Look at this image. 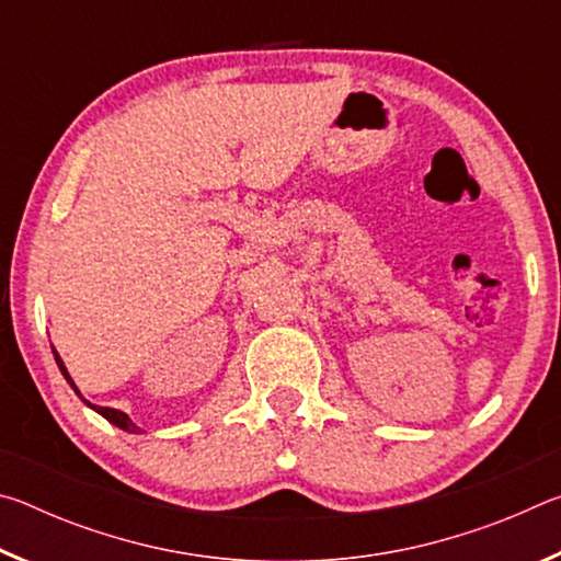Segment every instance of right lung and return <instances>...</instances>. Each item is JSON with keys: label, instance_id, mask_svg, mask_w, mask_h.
Here are the masks:
<instances>
[{"label": "right lung", "instance_id": "add662e5", "mask_svg": "<svg viewBox=\"0 0 561 561\" xmlns=\"http://www.w3.org/2000/svg\"><path fill=\"white\" fill-rule=\"evenodd\" d=\"M54 351V358H56V366H59V371L64 374V378H66V381H69L71 383V388H73V391L76 393H79V388H76V383H73V378L69 376V371H66V366H64V360H61V356L59 354H56V348H51ZM81 396V393H79ZM81 401L83 403H87L89 408H93V411H96L99 415H103V417H106V421L108 423H113V425H116V428H121V431H126V433H144V431H140L138 428V425L136 423H133L130 421V417H128V413H123V411H116V408H103V405H93V403H89L87 401V398H83L81 396Z\"/></svg>", "mask_w": 561, "mask_h": 561}]
</instances>
